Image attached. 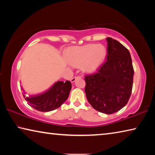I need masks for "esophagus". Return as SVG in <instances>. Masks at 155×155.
I'll return each mask as SVG.
<instances>
[{"instance_id": "esophagus-1", "label": "esophagus", "mask_w": 155, "mask_h": 155, "mask_svg": "<svg viewBox=\"0 0 155 155\" xmlns=\"http://www.w3.org/2000/svg\"><path fill=\"white\" fill-rule=\"evenodd\" d=\"M81 78V77H80V76H78V77H74L71 78V80H70V81H71L72 83H74V81L77 79V78Z\"/></svg>"}]
</instances>
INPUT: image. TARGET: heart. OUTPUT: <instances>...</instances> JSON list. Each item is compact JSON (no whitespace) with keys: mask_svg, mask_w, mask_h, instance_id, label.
I'll return each mask as SVG.
<instances>
[{"mask_svg":"<svg viewBox=\"0 0 155 155\" xmlns=\"http://www.w3.org/2000/svg\"><path fill=\"white\" fill-rule=\"evenodd\" d=\"M106 54V48L103 45L90 44L68 50L67 59L74 66L83 64L84 71L93 72L103 64Z\"/></svg>","mask_w":155,"mask_h":155,"instance_id":"obj_1","label":"heart"}]
</instances>
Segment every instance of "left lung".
Segmentation results:
<instances>
[{
	"instance_id": "left-lung-1",
	"label": "left lung",
	"mask_w": 155,
	"mask_h": 155,
	"mask_svg": "<svg viewBox=\"0 0 155 155\" xmlns=\"http://www.w3.org/2000/svg\"><path fill=\"white\" fill-rule=\"evenodd\" d=\"M107 41V61L98 72L85 76V91L94 109L112 114L122 109L130 98L134 70L128 50L111 38Z\"/></svg>"
}]
</instances>
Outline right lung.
<instances>
[{
	"mask_svg": "<svg viewBox=\"0 0 155 155\" xmlns=\"http://www.w3.org/2000/svg\"><path fill=\"white\" fill-rule=\"evenodd\" d=\"M72 85L69 81H57L45 92L35 96H26L23 94L28 105L38 111L48 112L54 110L66 101L71 90ZM22 90H23L22 87Z\"/></svg>",
	"mask_w": 155,
	"mask_h": 155,
	"instance_id": "add662e5",
	"label": "right lung"
}]
</instances>
